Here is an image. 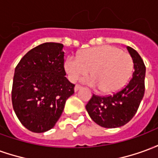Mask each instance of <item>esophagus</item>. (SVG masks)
<instances>
[{"mask_svg":"<svg viewBox=\"0 0 158 158\" xmlns=\"http://www.w3.org/2000/svg\"><path fill=\"white\" fill-rule=\"evenodd\" d=\"M80 88H81V86L79 85H76L74 86V91H78Z\"/></svg>","mask_w":158,"mask_h":158,"instance_id":"obj_1","label":"esophagus"}]
</instances>
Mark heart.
<instances>
[{
    "label": "heart",
    "mask_w": 158,
    "mask_h": 158,
    "mask_svg": "<svg viewBox=\"0 0 158 158\" xmlns=\"http://www.w3.org/2000/svg\"><path fill=\"white\" fill-rule=\"evenodd\" d=\"M132 57L113 45H102L86 49L78 57L66 60L65 70L69 79L75 82L87 76L91 70L92 78L84 79L87 85L100 88L104 94L122 89L132 75Z\"/></svg>",
    "instance_id": "obj_1"
}]
</instances>
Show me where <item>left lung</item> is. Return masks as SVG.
I'll return each instance as SVG.
<instances>
[{
  "label": "left lung",
  "instance_id": "8db88e82",
  "mask_svg": "<svg viewBox=\"0 0 158 158\" xmlns=\"http://www.w3.org/2000/svg\"><path fill=\"white\" fill-rule=\"evenodd\" d=\"M134 63L128 85L113 96L93 95L85 108L94 122L104 128H118L129 123L139 108L145 93L146 66L139 53L127 46Z\"/></svg>",
  "mask_w": 158,
  "mask_h": 158
}]
</instances>
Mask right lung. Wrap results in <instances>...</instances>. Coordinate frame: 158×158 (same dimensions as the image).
<instances>
[{"label": "right lung", "instance_id": "obj_1", "mask_svg": "<svg viewBox=\"0 0 158 158\" xmlns=\"http://www.w3.org/2000/svg\"><path fill=\"white\" fill-rule=\"evenodd\" d=\"M63 45L47 42L23 56L13 77V110L23 125L43 133L55 126L74 85L66 78Z\"/></svg>", "mask_w": 158, "mask_h": 158}]
</instances>
